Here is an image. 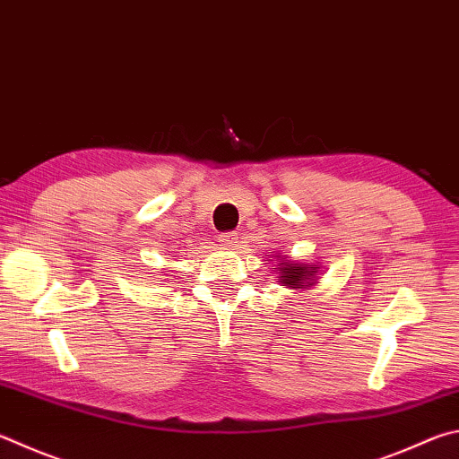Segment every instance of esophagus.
<instances>
[{
    "label": "esophagus",
    "instance_id": "obj_1",
    "mask_svg": "<svg viewBox=\"0 0 459 459\" xmlns=\"http://www.w3.org/2000/svg\"><path fill=\"white\" fill-rule=\"evenodd\" d=\"M219 243L222 247H235L238 243L237 232H222V235H219Z\"/></svg>",
    "mask_w": 459,
    "mask_h": 459
}]
</instances>
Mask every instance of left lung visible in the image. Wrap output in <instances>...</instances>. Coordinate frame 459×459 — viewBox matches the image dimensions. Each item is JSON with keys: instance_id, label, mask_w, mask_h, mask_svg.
<instances>
[{"instance_id": "1", "label": "left lung", "mask_w": 459, "mask_h": 459, "mask_svg": "<svg viewBox=\"0 0 459 459\" xmlns=\"http://www.w3.org/2000/svg\"><path fill=\"white\" fill-rule=\"evenodd\" d=\"M281 266H282V269H281L279 281L282 282V285L297 287V289L305 287L307 279H311L313 274L316 273V269H319V266H313V264L305 266V264H299V263H281Z\"/></svg>"}]
</instances>
